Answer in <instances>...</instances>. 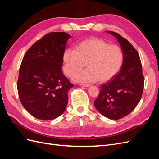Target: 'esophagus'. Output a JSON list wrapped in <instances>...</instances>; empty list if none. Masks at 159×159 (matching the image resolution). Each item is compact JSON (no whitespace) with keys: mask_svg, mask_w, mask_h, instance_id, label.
<instances>
[{"mask_svg":"<svg viewBox=\"0 0 159 159\" xmlns=\"http://www.w3.org/2000/svg\"><path fill=\"white\" fill-rule=\"evenodd\" d=\"M80 85L81 86V87H84V88H88L90 86V85L89 84H80Z\"/></svg>","mask_w":159,"mask_h":159,"instance_id":"34e87169","label":"esophagus"}]
</instances>
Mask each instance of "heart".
<instances>
[{
    "label": "heart",
    "instance_id": "b5f03b06",
    "mask_svg": "<svg viewBox=\"0 0 159 159\" xmlns=\"http://www.w3.org/2000/svg\"><path fill=\"white\" fill-rule=\"evenodd\" d=\"M65 73L79 82L107 81L116 75L123 64V53L117 45L98 38L78 43L75 50H66L63 56ZM88 68L83 71L85 64Z\"/></svg>",
    "mask_w": 159,
    "mask_h": 159
}]
</instances>
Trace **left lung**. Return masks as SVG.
<instances>
[{"label": "left lung", "mask_w": 159, "mask_h": 159, "mask_svg": "<svg viewBox=\"0 0 159 159\" xmlns=\"http://www.w3.org/2000/svg\"><path fill=\"white\" fill-rule=\"evenodd\" d=\"M106 32L117 40L123 53V61L113 79L102 84L94 105L104 117L116 120L125 117L136 107L142 97L145 80L137 50L119 34Z\"/></svg>", "instance_id": "1"}]
</instances>
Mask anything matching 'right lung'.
<instances>
[{
    "label": "right lung",
    "mask_w": 159,
    "mask_h": 159,
    "mask_svg": "<svg viewBox=\"0 0 159 159\" xmlns=\"http://www.w3.org/2000/svg\"><path fill=\"white\" fill-rule=\"evenodd\" d=\"M71 36L63 32L47 34L23 57L18 92L23 107L33 117L52 120L64 112L68 93L74 85L62 73L63 56Z\"/></svg>",
    "instance_id": "obj_1"
}]
</instances>
